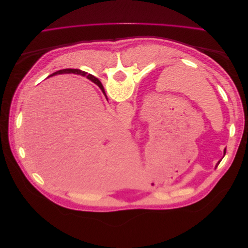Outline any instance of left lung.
<instances>
[{
    "mask_svg": "<svg viewBox=\"0 0 248 248\" xmlns=\"http://www.w3.org/2000/svg\"><path fill=\"white\" fill-rule=\"evenodd\" d=\"M219 162H220V161H218V163H217V164H216V167H217V166H218V164H219Z\"/></svg>",
    "mask_w": 248,
    "mask_h": 248,
    "instance_id": "1",
    "label": "left lung"
}]
</instances>
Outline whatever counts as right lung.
<instances>
[{
  "label": "right lung",
  "instance_id": "1",
  "mask_svg": "<svg viewBox=\"0 0 248 248\" xmlns=\"http://www.w3.org/2000/svg\"><path fill=\"white\" fill-rule=\"evenodd\" d=\"M61 73H74V74H81V76H87V72L81 71L79 69H63V70H59V71H57L55 73H52L51 77L52 76H56V74H61ZM88 78L89 79H92L94 81L97 80V78H95L93 76H91V74H89Z\"/></svg>",
  "mask_w": 248,
  "mask_h": 248
}]
</instances>
